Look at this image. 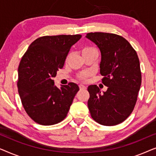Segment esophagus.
Wrapping results in <instances>:
<instances>
[{
    "instance_id": "34e87169",
    "label": "esophagus",
    "mask_w": 156,
    "mask_h": 156,
    "mask_svg": "<svg viewBox=\"0 0 156 156\" xmlns=\"http://www.w3.org/2000/svg\"><path fill=\"white\" fill-rule=\"evenodd\" d=\"M80 88L81 90H84V89H86L87 87H86V86H85V85H84L83 84H80Z\"/></svg>"
}]
</instances>
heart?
Instances as JSON below:
<instances>
[{
	"mask_svg": "<svg viewBox=\"0 0 156 156\" xmlns=\"http://www.w3.org/2000/svg\"><path fill=\"white\" fill-rule=\"evenodd\" d=\"M92 51H96L94 48H91V47H85V48H83L82 50V53L84 52H92ZM89 75V72H83L80 75V78L82 79V80H85L87 76Z\"/></svg>",
	"mask_w": 156,
	"mask_h": 156,
	"instance_id": "obj_1",
	"label": "heart"
}]
</instances>
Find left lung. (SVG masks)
Returning a JSON list of instances; mask_svg holds the SVG:
<instances>
[{
	"mask_svg": "<svg viewBox=\"0 0 156 156\" xmlns=\"http://www.w3.org/2000/svg\"><path fill=\"white\" fill-rule=\"evenodd\" d=\"M86 37L100 50V74L108 87L101 93L97 85L88 87L89 112L99 124L117 125L129 116L137 101L141 84L139 59L131 44L120 35L89 33Z\"/></svg>",
	"mask_w": 156,
	"mask_h": 156,
	"instance_id": "left-lung-1",
	"label": "left lung"
}]
</instances>
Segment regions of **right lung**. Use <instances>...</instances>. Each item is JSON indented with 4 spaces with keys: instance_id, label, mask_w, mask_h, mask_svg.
Listing matches in <instances>:
<instances>
[{
    "instance_id": "add662e5",
    "label": "right lung",
    "mask_w": 156,
    "mask_h": 156,
    "mask_svg": "<svg viewBox=\"0 0 156 156\" xmlns=\"http://www.w3.org/2000/svg\"><path fill=\"white\" fill-rule=\"evenodd\" d=\"M81 35L43 36L30 44L18 67V89L27 115L40 125L58 123L67 116L78 85L55 86L53 77L63 67L71 47Z\"/></svg>"
}]
</instances>
